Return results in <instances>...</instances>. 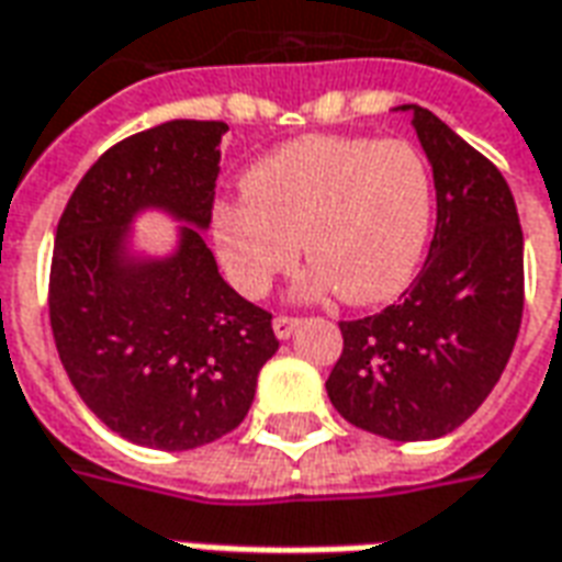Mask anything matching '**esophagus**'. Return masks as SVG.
I'll use <instances>...</instances> for the list:
<instances>
[{
  "label": "esophagus",
  "mask_w": 562,
  "mask_h": 562,
  "mask_svg": "<svg viewBox=\"0 0 562 562\" xmlns=\"http://www.w3.org/2000/svg\"><path fill=\"white\" fill-rule=\"evenodd\" d=\"M296 326H300V317H288V314H278L272 321V329L278 338H290Z\"/></svg>",
  "instance_id": "34e87169"
}]
</instances>
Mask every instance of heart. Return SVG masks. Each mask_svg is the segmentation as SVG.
<instances>
[{
	"instance_id": "obj_1",
	"label": "heart",
	"mask_w": 562,
	"mask_h": 562,
	"mask_svg": "<svg viewBox=\"0 0 562 562\" xmlns=\"http://www.w3.org/2000/svg\"><path fill=\"white\" fill-rule=\"evenodd\" d=\"M245 199L214 209V241L245 296H262L300 257L302 293L375 305L408 288L432 221V178L408 142L305 135L250 166Z\"/></svg>"
}]
</instances>
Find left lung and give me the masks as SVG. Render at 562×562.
Here are the masks:
<instances>
[{
  "mask_svg": "<svg viewBox=\"0 0 562 562\" xmlns=\"http://www.w3.org/2000/svg\"><path fill=\"white\" fill-rule=\"evenodd\" d=\"M400 109L432 166L436 233L396 305L338 324L326 393L353 427L424 441L475 415L503 375L524 314V233L503 172L432 111Z\"/></svg>",
  "mask_w": 562,
  "mask_h": 562,
  "instance_id": "obj_1",
  "label": "left lung"
}]
</instances>
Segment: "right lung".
<instances>
[{"instance_id": "add662e5", "label": "right lung", "mask_w": 562, "mask_h": 562, "mask_svg": "<svg viewBox=\"0 0 562 562\" xmlns=\"http://www.w3.org/2000/svg\"><path fill=\"white\" fill-rule=\"evenodd\" d=\"M221 121H169L99 157L66 202L50 260V329L87 408L142 448L190 451L245 420L278 351L272 314L226 284L202 238ZM188 224L169 258L125 248L138 210Z\"/></svg>"}]
</instances>
